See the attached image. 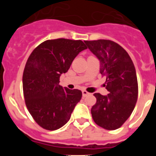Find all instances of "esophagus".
Returning <instances> with one entry per match:
<instances>
[{
	"instance_id": "1",
	"label": "esophagus",
	"mask_w": 156,
	"mask_h": 156,
	"mask_svg": "<svg viewBox=\"0 0 156 156\" xmlns=\"http://www.w3.org/2000/svg\"><path fill=\"white\" fill-rule=\"evenodd\" d=\"M82 94H83V97H86V96H87V95L90 94V93L89 92H87V90H83L82 91Z\"/></svg>"
}]
</instances>
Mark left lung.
Wrapping results in <instances>:
<instances>
[{
    "mask_svg": "<svg viewBox=\"0 0 156 156\" xmlns=\"http://www.w3.org/2000/svg\"><path fill=\"white\" fill-rule=\"evenodd\" d=\"M100 61V73L106 77L107 96L94 94L97 101L91 115L98 126L108 130L120 127L130 116L137 102L138 84L134 66L125 49L109 40L85 41Z\"/></svg>",
    "mask_w": 156,
    "mask_h": 156,
    "instance_id": "1",
    "label": "left lung"
}]
</instances>
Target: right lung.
<instances>
[{
  "label": "right lung",
  "instance_id": "add662e5",
  "mask_svg": "<svg viewBox=\"0 0 156 156\" xmlns=\"http://www.w3.org/2000/svg\"><path fill=\"white\" fill-rule=\"evenodd\" d=\"M87 47L82 41L58 38L44 41L34 49L25 66L23 88L25 103L35 122L55 130L70 119L82 92L59 85L76 56Z\"/></svg>",
  "mask_w": 156,
  "mask_h": 156
}]
</instances>
